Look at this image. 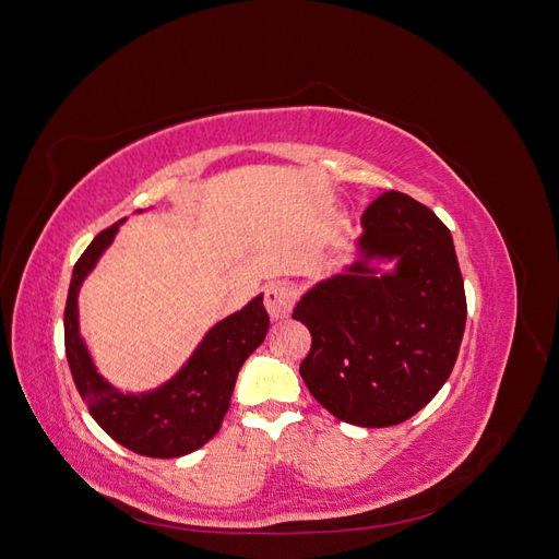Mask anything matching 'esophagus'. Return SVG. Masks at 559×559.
<instances>
[{"label": "esophagus", "mask_w": 559, "mask_h": 559, "mask_svg": "<svg viewBox=\"0 0 559 559\" xmlns=\"http://www.w3.org/2000/svg\"><path fill=\"white\" fill-rule=\"evenodd\" d=\"M265 308L273 321L286 319L294 310V292L286 284H270L265 289Z\"/></svg>", "instance_id": "esophagus-1"}]
</instances>
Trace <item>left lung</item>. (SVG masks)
<instances>
[{
    "mask_svg": "<svg viewBox=\"0 0 559 559\" xmlns=\"http://www.w3.org/2000/svg\"><path fill=\"white\" fill-rule=\"evenodd\" d=\"M352 247L341 273L294 308L312 333L300 376L337 419L394 427L452 373L466 326L464 280L441 218L399 191L364 212Z\"/></svg>",
    "mask_w": 559,
    "mask_h": 559,
    "instance_id": "left-lung-1",
    "label": "left lung"
}]
</instances>
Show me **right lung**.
Masks as SVG:
<instances>
[{"mask_svg": "<svg viewBox=\"0 0 559 559\" xmlns=\"http://www.w3.org/2000/svg\"><path fill=\"white\" fill-rule=\"evenodd\" d=\"M126 222L128 218H121L99 233L74 265L64 308L67 361L93 419L116 443L144 456L173 460L195 452L222 429L235 380L249 354L265 341L270 319L263 294L253 296L242 310L216 321L202 335L191 357L170 380L148 392H121L99 376L86 337L81 335L79 292Z\"/></svg>", "mask_w": 559, "mask_h": 559, "instance_id": "right-lung-1", "label": "right lung"}]
</instances>
